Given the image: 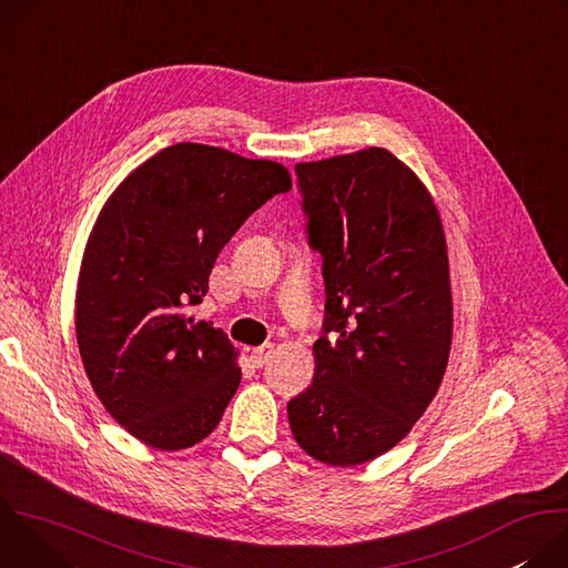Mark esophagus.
I'll list each match as a JSON object with an SVG mask.
<instances>
[{"label":"esophagus","instance_id":"esophagus-1","mask_svg":"<svg viewBox=\"0 0 568 568\" xmlns=\"http://www.w3.org/2000/svg\"><path fill=\"white\" fill-rule=\"evenodd\" d=\"M272 353H274V346H272V344H265V346L254 348V351L250 353V362H252V366H254V368H263V366L270 362Z\"/></svg>","mask_w":568,"mask_h":568}]
</instances>
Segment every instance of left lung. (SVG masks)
I'll list each match as a JSON object with an SVG mask.
<instances>
[{
    "mask_svg": "<svg viewBox=\"0 0 568 568\" xmlns=\"http://www.w3.org/2000/svg\"><path fill=\"white\" fill-rule=\"evenodd\" d=\"M294 171L326 321L287 418L312 458L353 467L395 447L438 393L454 321L447 242L427 186L384 148Z\"/></svg>",
    "mask_w": 568,
    "mask_h": 568,
    "instance_id": "1",
    "label": "left lung"
}]
</instances>
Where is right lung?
<instances>
[{
	"mask_svg": "<svg viewBox=\"0 0 568 568\" xmlns=\"http://www.w3.org/2000/svg\"><path fill=\"white\" fill-rule=\"evenodd\" d=\"M290 189L276 161L175 143L101 209L78 276L75 339L103 407L141 443L178 452L217 427L242 377L237 351L189 307L242 222Z\"/></svg>",
	"mask_w": 568,
	"mask_h": 568,
	"instance_id": "right-lung-1",
	"label": "right lung"
}]
</instances>
